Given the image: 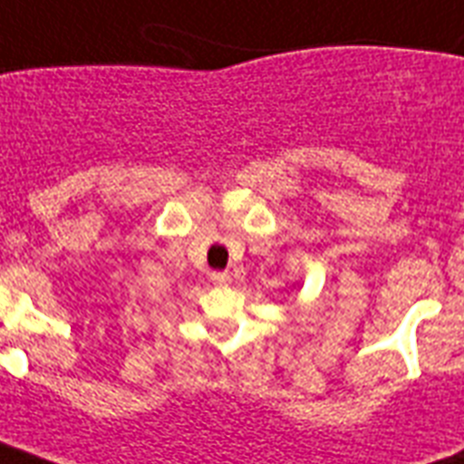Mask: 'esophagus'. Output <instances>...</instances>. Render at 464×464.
<instances>
[{
    "instance_id": "esophagus-1",
    "label": "esophagus",
    "mask_w": 464,
    "mask_h": 464,
    "mask_svg": "<svg viewBox=\"0 0 464 464\" xmlns=\"http://www.w3.org/2000/svg\"><path fill=\"white\" fill-rule=\"evenodd\" d=\"M211 282L217 287H228L231 285V272H211Z\"/></svg>"
}]
</instances>
